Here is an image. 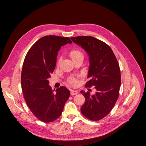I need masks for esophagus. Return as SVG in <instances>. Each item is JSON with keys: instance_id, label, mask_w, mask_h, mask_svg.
Segmentation results:
<instances>
[{"instance_id": "esophagus-1", "label": "esophagus", "mask_w": 146, "mask_h": 146, "mask_svg": "<svg viewBox=\"0 0 146 146\" xmlns=\"http://www.w3.org/2000/svg\"><path fill=\"white\" fill-rule=\"evenodd\" d=\"M78 94V92L76 91H75V90H71V94L72 95H76Z\"/></svg>"}]
</instances>
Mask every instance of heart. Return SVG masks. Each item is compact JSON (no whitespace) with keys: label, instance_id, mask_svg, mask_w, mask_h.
<instances>
[{"label":"heart","instance_id":"b5f03b06","mask_svg":"<svg viewBox=\"0 0 146 146\" xmlns=\"http://www.w3.org/2000/svg\"><path fill=\"white\" fill-rule=\"evenodd\" d=\"M70 55L73 60L77 59L80 57H84V55H83L82 52L81 51H80V50L71 51L70 52ZM60 61H61V58L59 59L58 62H60ZM67 82L69 83L70 85H71L72 86H76L78 84V83H79L78 82V78L75 76H71L69 78H68V79H67Z\"/></svg>","mask_w":146,"mask_h":146}]
</instances>
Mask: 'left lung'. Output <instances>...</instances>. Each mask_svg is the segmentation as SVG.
Returning <instances> with one entry per match:
<instances>
[{
  "label": "left lung",
  "instance_id": "8db88e82",
  "mask_svg": "<svg viewBox=\"0 0 146 146\" xmlns=\"http://www.w3.org/2000/svg\"><path fill=\"white\" fill-rule=\"evenodd\" d=\"M89 56V69L86 88L94 86L96 92L81 91L85 102L81 108L82 115L93 121L102 119L114 107L121 85L120 67L111 48L107 44L92 36L71 37Z\"/></svg>",
  "mask_w": 146,
  "mask_h": 146
}]
</instances>
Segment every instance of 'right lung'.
I'll list each match as a JSON object with an SVG mask.
<instances>
[{
  "label": "right lung",
  "mask_w": 146,
  "mask_h": 146,
  "mask_svg": "<svg viewBox=\"0 0 146 146\" xmlns=\"http://www.w3.org/2000/svg\"><path fill=\"white\" fill-rule=\"evenodd\" d=\"M71 42L69 37H42L33 45L25 58L21 75L23 96L33 114L42 122L57 119L70 96L65 86L54 93L47 80L55 69L58 50Z\"/></svg>",
  "instance_id": "add662e5"
}]
</instances>
